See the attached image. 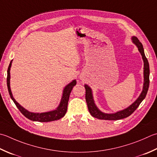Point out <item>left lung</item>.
<instances>
[{
  "mask_svg": "<svg viewBox=\"0 0 157 157\" xmlns=\"http://www.w3.org/2000/svg\"><path fill=\"white\" fill-rule=\"evenodd\" d=\"M132 41L136 45L138 50L140 52L141 55L142 56V59L144 60V86H143V90L142 93L140 94V97L137 98V100L134 103L131 104L130 106H128L127 108H126L121 111L116 112L114 113H103L99 109V108L96 106L94 103V101L93 97V93H92L91 88L88 86V85L85 84L84 87L86 89V101L88 108L90 114L93 117L100 119V120H109V121H116V120L122 119L127 118L132 114L138 107L140 104L142 103V101L145 99L146 94L148 93L149 84H150V68H149V63L148 61L145 56L144 51V48L139 39L136 36H133L131 38Z\"/></svg>",
  "mask_w": 157,
  "mask_h": 157,
  "instance_id": "obj_1",
  "label": "left lung"
}]
</instances>
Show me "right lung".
I'll list each match as a JSON object with an SVG mask.
<instances>
[{
	"label": "right lung",
	"instance_id": "obj_1",
	"mask_svg": "<svg viewBox=\"0 0 157 157\" xmlns=\"http://www.w3.org/2000/svg\"><path fill=\"white\" fill-rule=\"evenodd\" d=\"M12 60L9 64L8 70H7V84L8 88V91L9 95L13 100L15 105L20 110L21 113L25 116L26 118H29L30 121H38L41 122H51L54 121H57L60 118H63V116L65 115L67 110V105H68V101L69 99V95L71 92L72 89L75 85H76V80L74 79L71 82L69 83L68 85H67L64 87L63 90V93L62 98H61L60 103L59 105L56 109L53 110V111L47 112H43V113H33L29 112L25 108H24L22 106H21L19 103H18L12 95V93L10 88V69L11 67Z\"/></svg>",
	"mask_w": 157,
	"mask_h": 157
}]
</instances>
